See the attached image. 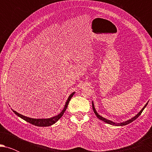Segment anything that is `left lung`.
Returning a JSON list of instances; mask_svg holds the SVG:
<instances>
[{"label": "left lung", "mask_w": 152, "mask_h": 152, "mask_svg": "<svg viewBox=\"0 0 152 152\" xmlns=\"http://www.w3.org/2000/svg\"><path fill=\"white\" fill-rule=\"evenodd\" d=\"M148 102L146 103V104H145V105H144V107H143L142 109H141V111H139V112L138 113V114H137V115H135V116H134V117L131 118L130 119H129V120H126V121H123V122H120V123H116V122H114V121H111V120H109V119H107V118H106L103 117V116H101V115H99V114H98V112H97V111H96V110L95 107H94V102H92V108H93V110H94V114H96V116H97V118H99V119H100V120H102V121H104V122H105V123H106V124H109L113 125V126H125V125H127V124H129L132 123V121H134V120H136V119H137V118L138 117H139V116H140L141 114H142V111H144V109H145V108H146V106H147V104H148Z\"/></svg>", "instance_id": "obj_1"}]
</instances>
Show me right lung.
I'll return each instance as SVG.
<instances>
[{
	"mask_svg": "<svg viewBox=\"0 0 152 152\" xmlns=\"http://www.w3.org/2000/svg\"><path fill=\"white\" fill-rule=\"evenodd\" d=\"M74 94H75V92H73V93H71L70 94V96H69V98H68V99H67V101H66L65 105H64V109H63L62 111H61V112L59 113L58 115H56V116H53V117L47 118H30V117H28V116H23V115L19 114V113H18L17 111H15L13 109H12V111H13V112H14L15 114L17 115V116H19V117L21 118L22 119L25 120L26 121L31 124L35 125V126H51V125L54 124L56 122L58 121L59 118H61V117L63 116V114H64V112H65L66 109H67L68 104H69V102H70L71 99L73 97V96L74 95Z\"/></svg>",
	"mask_w": 152,
	"mask_h": 152,
	"instance_id": "add662e5",
	"label": "right lung"
}]
</instances>
